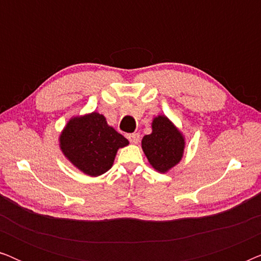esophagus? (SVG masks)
Wrapping results in <instances>:
<instances>
[{
    "mask_svg": "<svg viewBox=\"0 0 261 261\" xmlns=\"http://www.w3.org/2000/svg\"><path fill=\"white\" fill-rule=\"evenodd\" d=\"M127 138H128V140L132 142V144H138L139 140H140V134H139V133L128 134Z\"/></svg>",
    "mask_w": 261,
    "mask_h": 261,
    "instance_id": "esophagus-1",
    "label": "esophagus"
}]
</instances>
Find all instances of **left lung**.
Returning <instances> with one entry per match:
<instances>
[{"instance_id": "1", "label": "left lung", "mask_w": 261, "mask_h": 261, "mask_svg": "<svg viewBox=\"0 0 261 261\" xmlns=\"http://www.w3.org/2000/svg\"><path fill=\"white\" fill-rule=\"evenodd\" d=\"M142 149L148 162L159 172H167L180 162L184 152V137L166 116L159 115L152 122V133L145 135Z\"/></svg>"}]
</instances>
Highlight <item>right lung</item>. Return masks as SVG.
<instances>
[{"label":"right lung","instance_id":"obj_1","mask_svg":"<svg viewBox=\"0 0 261 261\" xmlns=\"http://www.w3.org/2000/svg\"><path fill=\"white\" fill-rule=\"evenodd\" d=\"M59 141L66 158L78 170L92 177L107 172L113 166L117 149L129 144L98 113L71 119Z\"/></svg>","mask_w":261,"mask_h":261}]
</instances>
